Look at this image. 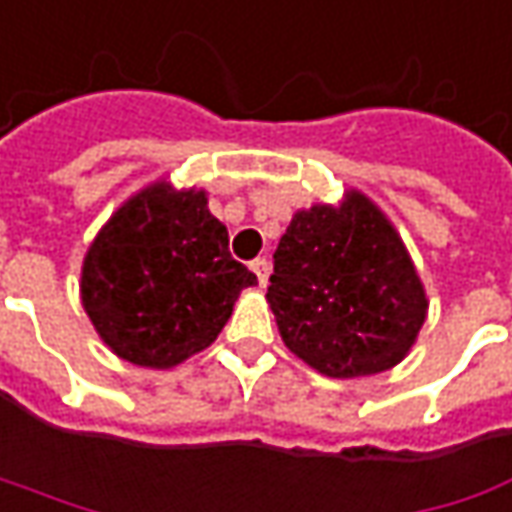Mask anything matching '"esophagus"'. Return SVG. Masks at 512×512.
<instances>
[{"instance_id":"1","label":"esophagus","mask_w":512,"mask_h":512,"mask_svg":"<svg viewBox=\"0 0 512 512\" xmlns=\"http://www.w3.org/2000/svg\"><path fill=\"white\" fill-rule=\"evenodd\" d=\"M252 272L257 275V283H260V286H266V283H269V272H272V266H269V260H266V257H257V260H252Z\"/></svg>"}]
</instances>
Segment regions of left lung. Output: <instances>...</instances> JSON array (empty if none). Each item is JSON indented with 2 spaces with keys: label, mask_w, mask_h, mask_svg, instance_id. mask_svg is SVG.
I'll list each match as a JSON object with an SVG mask.
<instances>
[{
  "label": "left lung",
  "mask_w": 512,
  "mask_h": 512,
  "mask_svg": "<svg viewBox=\"0 0 512 512\" xmlns=\"http://www.w3.org/2000/svg\"><path fill=\"white\" fill-rule=\"evenodd\" d=\"M266 300L286 349L326 378L401 364L430 309L401 234L358 189L292 214Z\"/></svg>",
  "instance_id": "8db88e82"
}]
</instances>
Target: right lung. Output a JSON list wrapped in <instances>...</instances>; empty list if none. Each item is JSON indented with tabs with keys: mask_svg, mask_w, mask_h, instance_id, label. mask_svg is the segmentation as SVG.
Returning <instances> with one entry per match:
<instances>
[{
	"mask_svg": "<svg viewBox=\"0 0 512 512\" xmlns=\"http://www.w3.org/2000/svg\"><path fill=\"white\" fill-rule=\"evenodd\" d=\"M257 278L229 255L206 189L166 177L134 191L82 257L79 300L102 344L134 367L171 369L212 346Z\"/></svg>",
	"mask_w": 512,
	"mask_h": 512,
	"instance_id": "obj_1",
	"label": "right lung"
}]
</instances>
